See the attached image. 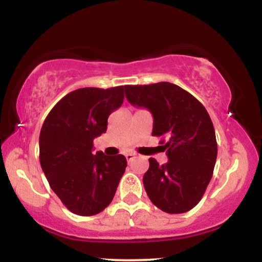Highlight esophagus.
Here are the masks:
<instances>
[{
  "label": "esophagus",
  "mask_w": 262,
  "mask_h": 262,
  "mask_svg": "<svg viewBox=\"0 0 262 262\" xmlns=\"http://www.w3.org/2000/svg\"><path fill=\"white\" fill-rule=\"evenodd\" d=\"M125 158H127L128 161H130L135 158V154H133V152H127V154H125Z\"/></svg>",
  "instance_id": "esophagus-1"
}]
</instances>
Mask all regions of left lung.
Wrapping results in <instances>:
<instances>
[{"mask_svg":"<svg viewBox=\"0 0 262 262\" xmlns=\"http://www.w3.org/2000/svg\"><path fill=\"white\" fill-rule=\"evenodd\" d=\"M125 97L135 107L150 111L152 135L166 138L169 161L149 159L143 177L150 201L170 214L188 212L200 202L212 179L217 140L210 117L191 93L170 82L125 86Z\"/></svg>","mask_w":262,"mask_h":262,"instance_id":"8db88e82","label":"left lung"}]
</instances>
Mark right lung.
Here are the masks:
<instances>
[{"mask_svg":"<svg viewBox=\"0 0 262 262\" xmlns=\"http://www.w3.org/2000/svg\"><path fill=\"white\" fill-rule=\"evenodd\" d=\"M125 86L85 87L62 97L45 118L39 135V160L50 187L69 210L95 215L112 202L127 167L123 155L93 152V139L122 106Z\"/></svg>","mask_w":262,"mask_h":262,"instance_id":"right-lung-1","label":"right lung"}]
</instances>
